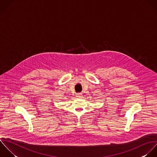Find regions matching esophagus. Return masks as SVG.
Returning <instances> with one entry per match:
<instances>
[{"label": "esophagus", "instance_id": "34e87169", "mask_svg": "<svg viewBox=\"0 0 157 157\" xmlns=\"http://www.w3.org/2000/svg\"><path fill=\"white\" fill-rule=\"evenodd\" d=\"M82 94H77L76 95V97H77V98H81V97H82Z\"/></svg>", "mask_w": 157, "mask_h": 157}]
</instances>
